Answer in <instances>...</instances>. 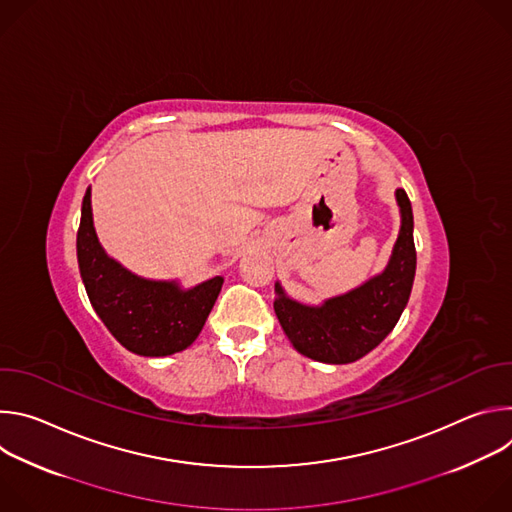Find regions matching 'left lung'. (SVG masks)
Masks as SVG:
<instances>
[{
  "label": "left lung",
  "mask_w": 512,
  "mask_h": 512,
  "mask_svg": "<svg viewBox=\"0 0 512 512\" xmlns=\"http://www.w3.org/2000/svg\"><path fill=\"white\" fill-rule=\"evenodd\" d=\"M401 208V231L383 273L322 306H304L285 296L275 283L273 310L298 352L308 358L346 364L369 354L399 322L413 287L417 253L413 243V210L407 192H395Z\"/></svg>",
  "instance_id": "8db88e82"
}]
</instances>
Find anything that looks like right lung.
<instances>
[{
  "label": "right lung",
  "instance_id": "1",
  "mask_svg": "<svg viewBox=\"0 0 512 512\" xmlns=\"http://www.w3.org/2000/svg\"><path fill=\"white\" fill-rule=\"evenodd\" d=\"M77 259L93 310L115 340L141 356H168L188 348L200 334L223 277L190 289L176 281L143 279L111 259L95 233L91 188L83 198Z\"/></svg>",
  "mask_w": 512,
  "mask_h": 512
}]
</instances>
